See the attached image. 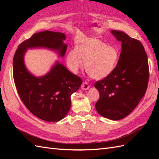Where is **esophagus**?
Wrapping results in <instances>:
<instances>
[{
  "mask_svg": "<svg viewBox=\"0 0 159 159\" xmlns=\"http://www.w3.org/2000/svg\"><path fill=\"white\" fill-rule=\"evenodd\" d=\"M89 88V85L88 84V82H83L82 85H81V89H82L83 90H87Z\"/></svg>",
  "mask_w": 159,
  "mask_h": 159,
  "instance_id": "34e87169",
  "label": "esophagus"
}]
</instances>
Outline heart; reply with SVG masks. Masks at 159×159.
Instances as JSON below:
<instances>
[{
  "mask_svg": "<svg viewBox=\"0 0 159 159\" xmlns=\"http://www.w3.org/2000/svg\"><path fill=\"white\" fill-rule=\"evenodd\" d=\"M119 60L116 48L109 46L96 38H89L78 44L76 49L70 50L66 62L74 73H78L84 67L89 75L95 80L108 76L114 70Z\"/></svg>",
  "mask_w": 159,
  "mask_h": 159,
  "instance_id": "1",
  "label": "heart"
}]
</instances>
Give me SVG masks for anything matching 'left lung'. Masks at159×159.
<instances>
[{
	"label": "left lung",
	"instance_id": "obj_1",
	"mask_svg": "<svg viewBox=\"0 0 159 159\" xmlns=\"http://www.w3.org/2000/svg\"><path fill=\"white\" fill-rule=\"evenodd\" d=\"M111 32L121 42V52L111 73L95 84L99 92L95 109L102 116L117 121L131 113L145 94L149 68L140 41L122 31Z\"/></svg>",
	"mask_w": 159,
	"mask_h": 159
}]
</instances>
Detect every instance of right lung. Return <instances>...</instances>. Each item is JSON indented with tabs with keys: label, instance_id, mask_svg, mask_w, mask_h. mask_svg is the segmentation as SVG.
<instances>
[{
	"label": "right lung",
	"instance_id": "1",
	"mask_svg": "<svg viewBox=\"0 0 159 159\" xmlns=\"http://www.w3.org/2000/svg\"><path fill=\"white\" fill-rule=\"evenodd\" d=\"M64 33L42 31L34 34L18 46L13 58V78L20 99L36 117L56 122L63 119L71 107V95L78 90L82 80L57 61L48 73L34 76L26 69L24 56L27 48H46L65 55L67 44Z\"/></svg>",
	"mask_w": 159,
	"mask_h": 159
}]
</instances>
